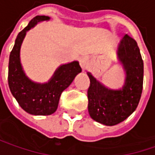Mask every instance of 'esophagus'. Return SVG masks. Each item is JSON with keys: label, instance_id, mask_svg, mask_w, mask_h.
Here are the masks:
<instances>
[{"label": "esophagus", "instance_id": "esophagus-1", "mask_svg": "<svg viewBox=\"0 0 155 155\" xmlns=\"http://www.w3.org/2000/svg\"><path fill=\"white\" fill-rule=\"evenodd\" d=\"M80 65H81V68H82V70H85V69L87 68V67H88L87 59H85V58H81L80 59Z\"/></svg>", "mask_w": 155, "mask_h": 155}]
</instances>
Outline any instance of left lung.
<instances>
[{
    "mask_svg": "<svg viewBox=\"0 0 155 155\" xmlns=\"http://www.w3.org/2000/svg\"><path fill=\"white\" fill-rule=\"evenodd\" d=\"M117 54L126 72L122 89H108L87 74L90 80L88 113L95 121L110 126L123 122L136 110L143 88L144 65L135 39L126 34L118 46Z\"/></svg>",
    "mask_w": 155,
    "mask_h": 155,
    "instance_id": "left-lung-1",
    "label": "left lung"
}]
</instances>
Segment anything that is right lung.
<instances>
[{"label":"right lung","mask_w":155,"mask_h":155,"mask_svg":"<svg viewBox=\"0 0 155 155\" xmlns=\"http://www.w3.org/2000/svg\"><path fill=\"white\" fill-rule=\"evenodd\" d=\"M49 16L37 15L19 32L8 62V86L12 95L26 112L32 115L47 116L56 111L61 93L72 83L74 77L81 72L77 61L60 66L48 83L38 84L29 80L23 73L20 59V47L26 31L38 22L49 20Z\"/></svg>","instance_id":"add662e5"}]
</instances>
